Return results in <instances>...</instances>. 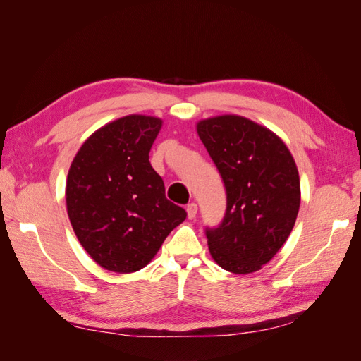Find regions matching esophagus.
Instances as JSON below:
<instances>
[{"mask_svg": "<svg viewBox=\"0 0 361 361\" xmlns=\"http://www.w3.org/2000/svg\"><path fill=\"white\" fill-rule=\"evenodd\" d=\"M186 210H188V218H189V219H193V218H195V216H197V212H198V206L195 204V202H190V204H188Z\"/></svg>", "mask_w": 361, "mask_h": 361, "instance_id": "34e87169", "label": "esophagus"}]
</instances>
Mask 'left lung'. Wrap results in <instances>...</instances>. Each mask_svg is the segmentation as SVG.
Segmentation results:
<instances>
[{"label":"left lung","mask_w":361,"mask_h":361,"mask_svg":"<svg viewBox=\"0 0 361 361\" xmlns=\"http://www.w3.org/2000/svg\"><path fill=\"white\" fill-rule=\"evenodd\" d=\"M197 131L227 193L221 224L206 228L215 262L227 271L261 270L288 239L300 206L298 166L270 129L241 116L201 120Z\"/></svg>","instance_id":"1"}]
</instances>
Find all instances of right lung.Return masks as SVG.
Segmentation results:
<instances>
[{
    "mask_svg": "<svg viewBox=\"0 0 361 361\" xmlns=\"http://www.w3.org/2000/svg\"><path fill=\"white\" fill-rule=\"evenodd\" d=\"M151 116H125L80 146L67 177V212L80 245L105 270H142L186 210L164 195L149 163L161 129Z\"/></svg>",
    "mask_w": 361,
    "mask_h": 361,
    "instance_id": "right-lung-1",
    "label": "right lung"
}]
</instances>
